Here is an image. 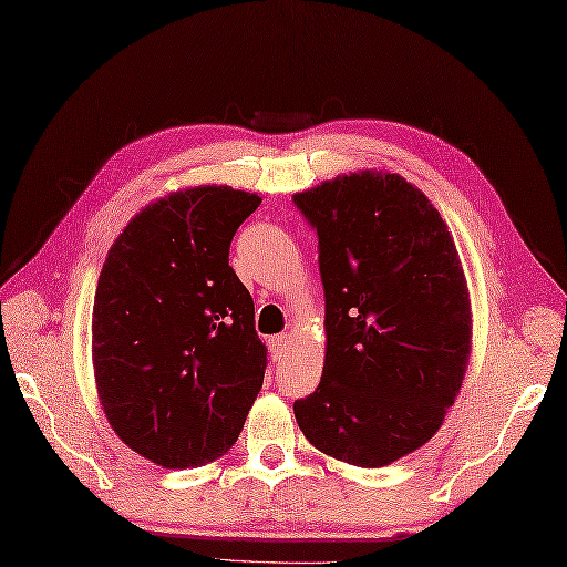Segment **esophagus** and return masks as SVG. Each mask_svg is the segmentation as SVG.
<instances>
[{"label": "esophagus", "instance_id": "1", "mask_svg": "<svg viewBox=\"0 0 567 567\" xmlns=\"http://www.w3.org/2000/svg\"><path fill=\"white\" fill-rule=\"evenodd\" d=\"M288 334H279V337H271L269 339V347H271V353L274 355H284L288 351Z\"/></svg>", "mask_w": 567, "mask_h": 567}]
</instances>
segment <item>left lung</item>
Returning a JSON list of instances; mask_svg holds the SVG:
<instances>
[{
  "instance_id": "left-lung-1",
  "label": "left lung",
  "mask_w": 567,
  "mask_h": 567,
  "mask_svg": "<svg viewBox=\"0 0 567 567\" xmlns=\"http://www.w3.org/2000/svg\"><path fill=\"white\" fill-rule=\"evenodd\" d=\"M317 230L327 351L293 404L302 435L375 468L443 425L472 351V302L443 216L402 175L358 171L293 195Z\"/></svg>"
}]
</instances>
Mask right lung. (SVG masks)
Listing matches in <instances>:
<instances>
[{
	"label": "right lung",
	"mask_w": 567,
	"mask_h": 567,
	"mask_svg": "<svg viewBox=\"0 0 567 567\" xmlns=\"http://www.w3.org/2000/svg\"><path fill=\"white\" fill-rule=\"evenodd\" d=\"M261 197L199 185L136 214L110 247L93 300V370L107 423L165 468L236 443L265 382L255 302L228 265Z\"/></svg>",
	"instance_id": "right-lung-1"
}]
</instances>
